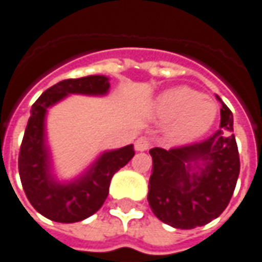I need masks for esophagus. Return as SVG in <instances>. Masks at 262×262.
Masks as SVG:
<instances>
[{"instance_id":"obj_1","label":"esophagus","mask_w":262,"mask_h":262,"mask_svg":"<svg viewBox=\"0 0 262 262\" xmlns=\"http://www.w3.org/2000/svg\"><path fill=\"white\" fill-rule=\"evenodd\" d=\"M149 146H150V142H149V139L147 138H139L136 142H135V149L138 150V152H145L149 149Z\"/></svg>"}]
</instances>
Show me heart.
I'll list each match as a JSON object with an SVG mask.
<instances>
[{"instance_id": "1", "label": "heart", "mask_w": 262, "mask_h": 262, "mask_svg": "<svg viewBox=\"0 0 262 262\" xmlns=\"http://www.w3.org/2000/svg\"><path fill=\"white\" fill-rule=\"evenodd\" d=\"M152 113L156 122L168 123V138L173 143L185 145L212 127L218 106L211 97L191 87L176 86L156 97Z\"/></svg>"}]
</instances>
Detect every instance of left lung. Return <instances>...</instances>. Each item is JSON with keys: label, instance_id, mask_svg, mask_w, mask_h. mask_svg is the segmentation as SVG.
Returning a JSON list of instances; mask_svg holds the SVG:
<instances>
[{"label": "left lung", "instance_id": "left-lung-1", "mask_svg": "<svg viewBox=\"0 0 262 262\" xmlns=\"http://www.w3.org/2000/svg\"><path fill=\"white\" fill-rule=\"evenodd\" d=\"M221 129L205 140L149 150L154 161L147 201L154 213L173 228L202 227L231 201L239 175V155L231 110L221 100Z\"/></svg>", "mask_w": 262, "mask_h": 262}]
</instances>
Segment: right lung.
Listing matches in <instances>:
<instances>
[{"mask_svg":"<svg viewBox=\"0 0 262 262\" xmlns=\"http://www.w3.org/2000/svg\"><path fill=\"white\" fill-rule=\"evenodd\" d=\"M110 89L106 76L67 79L47 89L30 110L23 143L19 147L18 172L30 204L42 216L71 224L92 216L104 204L113 175L135 156L133 145L104 150L89 168L71 181H58L47 142L46 117L58 101L70 94L106 96Z\"/></svg>","mask_w":262,"mask_h":262,"instance_id":"obj_1","label":"right lung"}]
</instances>
